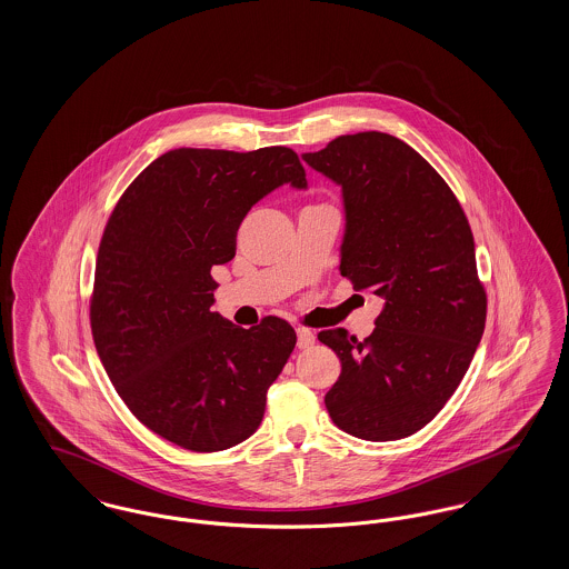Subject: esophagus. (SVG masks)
I'll use <instances>...</instances> for the list:
<instances>
[{
    "instance_id": "1",
    "label": "esophagus",
    "mask_w": 569,
    "mask_h": 569,
    "mask_svg": "<svg viewBox=\"0 0 569 569\" xmlns=\"http://www.w3.org/2000/svg\"><path fill=\"white\" fill-rule=\"evenodd\" d=\"M297 346L300 350H307L309 346L316 343V335L309 328H297Z\"/></svg>"
}]
</instances>
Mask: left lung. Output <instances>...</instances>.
<instances>
[{
  "instance_id": "1",
  "label": "left lung",
  "mask_w": 569,
  "mask_h": 569,
  "mask_svg": "<svg viewBox=\"0 0 569 569\" xmlns=\"http://www.w3.org/2000/svg\"><path fill=\"white\" fill-rule=\"evenodd\" d=\"M302 160L343 191L339 271L383 300L365 341L346 328L318 335L341 360L326 409L353 437L403 439L448 403L485 332L469 221L433 166L395 136H339Z\"/></svg>"
}]
</instances>
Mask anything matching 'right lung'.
Returning <instances> with one entry per match:
<instances>
[{"label":"right lung","instance_id":"right-lung-1","mask_svg":"<svg viewBox=\"0 0 569 569\" xmlns=\"http://www.w3.org/2000/svg\"><path fill=\"white\" fill-rule=\"evenodd\" d=\"M283 183L307 188L288 147L172 149L136 177L104 228L89 309L96 350L136 418L191 452L256 433L297 346L281 318L241 328L211 311V269L234 258L243 217Z\"/></svg>","mask_w":569,"mask_h":569}]
</instances>
